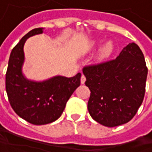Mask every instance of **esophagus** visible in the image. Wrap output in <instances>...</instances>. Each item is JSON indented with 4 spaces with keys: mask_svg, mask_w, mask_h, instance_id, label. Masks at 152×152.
<instances>
[{
    "mask_svg": "<svg viewBox=\"0 0 152 152\" xmlns=\"http://www.w3.org/2000/svg\"><path fill=\"white\" fill-rule=\"evenodd\" d=\"M85 80H86V79H85V75L84 74H82V76H81V79H80V83L83 85V84H85Z\"/></svg>",
    "mask_w": 152,
    "mask_h": 152,
    "instance_id": "1",
    "label": "esophagus"
}]
</instances>
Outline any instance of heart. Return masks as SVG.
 I'll list each match as a JSON object with an SVG mask.
<instances>
[{
	"mask_svg": "<svg viewBox=\"0 0 152 152\" xmlns=\"http://www.w3.org/2000/svg\"><path fill=\"white\" fill-rule=\"evenodd\" d=\"M102 39H95L89 43V48L91 50H96L101 47L95 57V61L98 64L105 63L109 61L115 51V45L113 40H108L102 46Z\"/></svg>",
	"mask_w": 152,
	"mask_h": 152,
	"instance_id": "b5f03b06",
	"label": "heart"
}]
</instances>
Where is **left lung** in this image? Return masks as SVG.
I'll use <instances>...</instances> for the list:
<instances>
[{
  "mask_svg": "<svg viewBox=\"0 0 152 152\" xmlns=\"http://www.w3.org/2000/svg\"><path fill=\"white\" fill-rule=\"evenodd\" d=\"M147 72L143 53L135 43L127 45L115 60L84 67L85 85L91 91V118L107 127L129 122L143 102Z\"/></svg>",
  "mask_w": 152,
  "mask_h": 152,
  "instance_id": "obj_1",
  "label": "left lung"
}]
</instances>
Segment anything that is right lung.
<instances>
[{"label":"right lung","mask_w":152,"mask_h":152,"mask_svg":"<svg viewBox=\"0 0 152 152\" xmlns=\"http://www.w3.org/2000/svg\"><path fill=\"white\" fill-rule=\"evenodd\" d=\"M44 33V28H34L12 49L6 74V91L14 112L34 125L47 124L61 117L66 103L80 85L81 73L72 78L56 75L43 81L27 79L23 73L27 39Z\"/></svg>","instance_id":"add662e5"}]
</instances>
